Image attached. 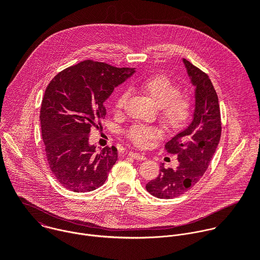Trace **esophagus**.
Wrapping results in <instances>:
<instances>
[{
  "mask_svg": "<svg viewBox=\"0 0 260 260\" xmlns=\"http://www.w3.org/2000/svg\"><path fill=\"white\" fill-rule=\"evenodd\" d=\"M129 156L135 158V159H139V160H145L146 156L141 154V153H137V152H129Z\"/></svg>",
  "mask_w": 260,
  "mask_h": 260,
  "instance_id": "1",
  "label": "esophagus"
}]
</instances>
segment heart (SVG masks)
I'll list each match as a JSON object with an SVG mask.
<instances>
[{
    "instance_id": "1",
    "label": "heart",
    "mask_w": 260,
    "mask_h": 260,
    "mask_svg": "<svg viewBox=\"0 0 260 260\" xmlns=\"http://www.w3.org/2000/svg\"><path fill=\"white\" fill-rule=\"evenodd\" d=\"M138 87L158 106L159 118L167 128L180 129L186 125L192 115V100L189 95L180 93V86L165 75H154L144 78ZM129 96V90H122L116 98L115 110L121 111ZM127 135L138 146L145 147L150 141L160 136L157 127L146 124H134Z\"/></svg>"
}]
</instances>
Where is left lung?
Returning <instances> with one entry per match:
<instances>
[{
  "label": "left lung",
  "mask_w": 260,
  "mask_h": 260,
  "mask_svg": "<svg viewBox=\"0 0 260 260\" xmlns=\"http://www.w3.org/2000/svg\"><path fill=\"white\" fill-rule=\"evenodd\" d=\"M194 89V111L189 125L167 144L169 153L177 154L175 169L160 166L157 178L146 184L150 194L174 199L189 190L201 180L216 151L221 136L220 107L216 90L206 73L183 58Z\"/></svg>",
  "instance_id": "obj_1"
}]
</instances>
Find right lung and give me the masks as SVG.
<instances>
[{"mask_svg": "<svg viewBox=\"0 0 260 260\" xmlns=\"http://www.w3.org/2000/svg\"><path fill=\"white\" fill-rule=\"evenodd\" d=\"M90 59L59 72L48 84L41 105L42 139L50 170L74 192L95 190L117 160V149L98 154L90 145L91 126L106 116L104 103L114 88L135 73Z\"/></svg>", "mask_w": 260, "mask_h": 260, "instance_id": "obj_1", "label": "right lung"}]
</instances>
